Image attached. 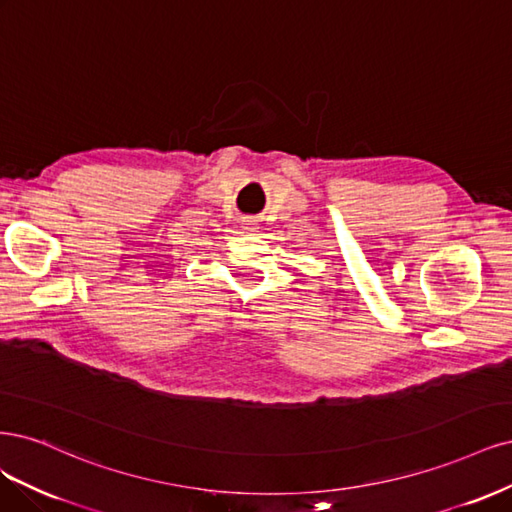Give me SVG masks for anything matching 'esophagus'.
<instances>
[{"instance_id": "esophagus-1", "label": "esophagus", "mask_w": 512, "mask_h": 512, "mask_svg": "<svg viewBox=\"0 0 512 512\" xmlns=\"http://www.w3.org/2000/svg\"><path fill=\"white\" fill-rule=\"evenodd\" d=\"M242 229L246 234H253L259 229V223H257V217H242Z\"/></svg>"}]
</instances>
